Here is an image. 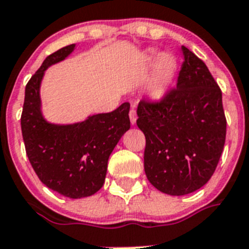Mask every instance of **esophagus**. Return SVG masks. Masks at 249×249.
Masks as SVG:
<instances>
[{
    "instance_id": "esophagus-1",
    "label": "esophagus",
    "mask_w": 249,
    "mask_h": 249,
    "mask_svg": "<svg viewBox=\"0 0 249 249\" xmlns=\"http://www.w3.org/2000/svg\"><path fill=\"white\" fill-rule=\"evenodd\" d=\"M129 120H131L132 124H136L137 112H136V110H134V108H131V111H129Z\"/></svg>"
}]
</instances>
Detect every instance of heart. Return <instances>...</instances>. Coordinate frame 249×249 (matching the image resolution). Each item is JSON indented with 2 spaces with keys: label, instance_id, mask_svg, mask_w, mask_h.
<instances>
[{
  "label": "heart",
  "instance_id": "obj_1",
  "mask_svg": "<svg viewBox=\"0 0 249 249\" xmlns=\"http://www.w3.org/2000/svg\"><path fill=\"white\" fill-rule=\"evenodd\" d=\"M159 55L155 51L146 52L143 57V62L146 65H151L158 60ZM177 70V61L174 56L171 55H162L160 57L158 65V74L151 82L150 88H149V94L151 98H161L165 93L170 89L174 75Z\"/></svg>",
  "mask_w": 249,
  "mask_h": 249
}]
</instances>
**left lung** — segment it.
I'll return each instance as SVG.
<instances>
[{
  "label": "left lung",
  "mask_w": 249,
  "mask_h": 249,
  "mask_svg": "<svg viewBox=\"0 0 249 249\" xmlns=\"http://www.w3.org/2000/svg\"><path fill=\"white\" fill-rule=\"evenodd\" d=\"M181 50L177 87L159 101L141 100L137 108V126L145 136V175L171 196L192 193L209 181L226 138L219 85L199 57Z\"/></svg>",
  "instance_id": "1"
}]
</instances>
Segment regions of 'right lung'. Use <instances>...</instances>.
Returning a JSON list of instances; mask_svg holds the SVG:
<instances>
[{"label": "right lung", "mask_w": 249, "mask_h": 249, "mask_svg": "<svg viewBox=\"0 0 249 249\" xmlns=\"http://www.w3.org/2000/svg\"><path fill=\"white\" fill-rule=\"evenodd\" d=\"M68 45L45 58L25 87L20 124L28 159L40 181L65 197L96 193L105 182L108 156L131 127L129 103L73 124L49 123L41 113L40 84L47 68L74 50Z\"/></svg>", "instance_id": "right-lung-1"}]
</instances>
